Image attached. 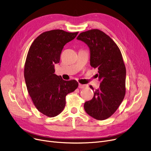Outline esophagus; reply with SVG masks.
I'll use <instances>...</instances> for the list:
<instances>
[{"instance_id": "obj_1", "label": "esophagus", "mask_w": 151, "mask_h": 151, "mask_svg": "<svg viewBox=\"0 0 151 151\" xmlns=\"http://www.w3.org/2000/svg\"><path fill=\"white\" fill-rule=\"evenodd\" d=\"M88 87V85H86V84H79L78 85V88L80 89H84Z\"/></svg>"}]
</instances>
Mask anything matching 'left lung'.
Instances as JSON below:
<instances>
[{
	"instance_id": "obj_1",
	"label": "left lung",
	"mask_w": 151,
	"mask_h": 151,
	"mask_svg": "<svg viewBox=\"0 0 151 151\" xmlns=\"http://www.w3.org/2000/svg\"><path fill=\"white\" fill-rule=\"evenodd\" d=\"M77 40L88 46L90 64L98 68L101 81L93 99L85 102L84 109L96 119H106L116 112L125 94L126 69L122 54L113 40L99 29L84 32ZM90 88L93 90L92 86Z\"/></svg>"
}]
</instances>
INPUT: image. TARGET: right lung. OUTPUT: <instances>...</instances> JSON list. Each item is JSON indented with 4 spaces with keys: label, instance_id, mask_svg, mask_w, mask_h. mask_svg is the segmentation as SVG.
<instances>
[{
    "label": "right lung",
    "instance_id": "obj_1",
    "mask_svg": "<svg viewBox=\"0 0 151 151\" xmlns=\"http://www.w3.org/2000/svg\"><path fill=\"white\" fill-rule=\"evenodd\" d=\"M78 32L57 29L40 35L31 45L24 65L27 89L35 106L50 117L59 114L65 106V97L78 86L75 80L65 81L54 73L63 46Z\"/></svg>",
    "mask_w": 151,
    "mask_h": 151
}]
</instances>
